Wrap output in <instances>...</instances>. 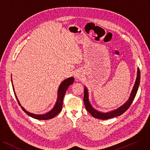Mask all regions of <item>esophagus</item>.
<instances>
[{"instance_id": "34e87169", "label": "esophagus", "mask_w": 150, "mask_h": 150, "mask_svg": "<svg viewBox=\"0 0 150 150\" xmlns=\"http://www.w3.org/2000/svg\"><path fill=\"white\" fill-rule=\"evenodd\" d=\"M76 76L77 78H80V77H81V74H80V73H77Z\"/></svg>"}]
</instances>
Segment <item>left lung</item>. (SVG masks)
Returning a JSON list of instances; mask_svg holds the SVG:
<instances>
[{
	"mask_svg": "<svg viewBox=\"0 0 150 150\" xmlns=\"http://www.w3.org/2000/svg\"><path fill=\"white\" fill-rule=\"evenodd\" d=\"M140 70L138 68L137 69V78H136V81L134 84V86L133 87V89L131 91V95L128 101L124 104L122 106H121L120 108H117V110H115L114 111L108 112H100L99 111H98L97 110H94L90 105L89 100H88V91L86 90V88L85 87L84 89V96H83V102L85 104V106L86 108V110L88 111L91 115L93 116L94 117L97 118V119H102V120H105V119H111L114 117L119 116L122 115L123 113H124L131 106V105L133 102L135 96L137 94V90H138V88L139 86L140 83Z\"/></svg>",
	"mask_w": 150,
	"mask_h": 150,
	"instance_id": "8db88e82",
	"label": "left lung"
}]
</instances>
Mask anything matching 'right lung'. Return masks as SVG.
I'll list each match as a JSON object with an SVG mask.
<instances>
[{
	"mask_svg": "<svg viewBox=\"0 0 150 150\" xmlns=\"http://www.w3.org/2000/svg\"><path fill=\"white\" fill-rule=\"evenodd\" d=\"M74 82V78L72 77H69L68 79H67L66 80H65L64 81H63L62 82V83L60 84L59 88V90H58V98H57V102L56 103L55 106L54 107V108H52L50 112H47L45 114H42V115H38V114H34L33 113H30L28 111H26L22 106L20 104L18 99L17 98V96L15 95L16 99L18 102L19 105L21 107L22 110L26 113L27 114L28 116H31L33 118H34L36 119H39V120H48V119H50L56 116H57V114L60 112V111L62 109V105H63V100H64V98L65 96V93L68 89V88L69 87V86L70 85H71ZM13 91L14 90V87L13 86Z\"/></svg>",
	"mask_w": 150,
	"mask_h": 150,
	"instance_id": "add662e5",
	"label": "right lung"
}]
</instances>
